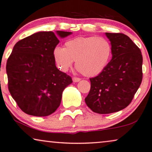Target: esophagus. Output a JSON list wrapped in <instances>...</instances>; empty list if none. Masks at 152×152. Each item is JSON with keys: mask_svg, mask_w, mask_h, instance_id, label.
I'll return each instance as SVG.
<instances>
[{"mask_svg": "<svg viewBox=\"0 0 152 152\" xmlns=\"http://www.w3.org/2000/svg\"><path fill=\"white\" fill-rule=\"evenodd\" d=\"M72 80H73V81H74V83H77L78 81H80V78H78V77H73Z\"/></svg>", "mask_w": 152, "mask_h": 152, "instance_id": "obj_1", "label": "esophagus"}]
</instances>
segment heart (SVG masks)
I'll list each match as a JSON object with an SVG mask.
<instances>
[{
    "label": "heart",
    "mask_w": 152,
    "mask_h": 152,
    "mask_svg": "<svg viewBox=\"0 0 152 152\" xmlns=\"http://www.w3.org/2000/svg\"><path fill=\"white\" fill-rule=\"evenodd\" d=\"M112 46L102 37H77L66 40L64 47L57 46L53 57L63 72L72 66L74 61L78 72L88 77L101 74L110 62Z\"/></svg>",
    "instance_id": "obj_1"
}]
</instances>
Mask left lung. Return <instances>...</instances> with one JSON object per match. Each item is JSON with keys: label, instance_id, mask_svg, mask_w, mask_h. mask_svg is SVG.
Masks as SVG:
<instances>
[{"label": "left lung", "instance_id": "8db88e82", "mask_svg": "<svg viewBox=\"0 0 152 152\" xmlns=\"http://www.w3.org/2000/svg\"><path fill=\"white\" fill-rule=\"evenodd\" d=\"M112 46V59L103 72L90 78L86 103L93 112L109 114L129 106L142 79L140 49L128 36L106 32Z\"/></svg>", "mask_w": 152, "mask_h": 152}]
</instances>
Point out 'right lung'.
I'll return each instance as SVG.
<instances>
[{"mask_svg":"<svg viewBox=\"0 0 152 152\" xmlns=\"http://www.w3.org/2000/svg\"><path fill=\"white\" fill-rule=\"evenodd\" d=\"M56 33L64 38L72 32ZM59 42L53 32H36L18 42L8 58V89L26 114H52L60 106L64 88L72 83V78L56 66L53 50Z\"/></svg>","mask_w":152,"mask_h":152,"instance_id":"right-lung-1","label":"right lung"}]
</instances>
